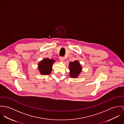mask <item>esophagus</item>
I'll return each instance as SVG.
<instances>
[{"label": "esophagus", "mask_w": 124, "mask_h": 124, "mask_svg": "<svg viewBox=\"0 0 124 124\" xmlns=\"http://www.w3.org/2000/svg\"><path fill=\"white\" fill-rule=\"evenodd\" d=\"M59 60H60V61H64L65 58H64V57H61V56H60V57H59Z\"/></svg>", "instance_id": "1"}]
</instances>
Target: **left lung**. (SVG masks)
I'll return each instance as SVG.
<instances>
[{
	"label": "left lung",
	"instance_id": "obj_1",
	"mask_svg": "<svg viewBox=\"0 0 124 124\" xmlns=\"http://www.w3.org/2000/svg\"><path fill=\"white\" fill-rule=\"evenodd\" d=\"M69 76L71 78H77L80 74L82 67L80 63L78 60H75L74 62H70L69 64Z\"/></svg>",
	"mask_w": 124,
	"mask_h": 124
}]
</instances>
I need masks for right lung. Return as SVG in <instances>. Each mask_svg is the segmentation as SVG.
<instances>
[{
	"label": "right lung",
	"instance_id": "right-lung-1",
	"mask_svg": "<svg viewBox=\"0 0 124 124\" xmlns=\"http://www.w3.org/2000/svg\"><path fill=\"white\" fill-rule=\"evenodd\" d=\"M55 61L53 59L45 58L38 63V69L42 75H48L52 71L53 64Z\"/></svg>",
	"mask_w": 124,
	"mask_h": 124
}]
</instances>
